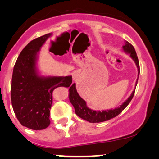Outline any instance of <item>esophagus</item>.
I'll list each match as a JSON object with an SVG mask.
<instances>
[{
    "label": "esophagus",
    "instance_id": "obj_1",
    "mask_svg": "<svg viewBox=\"0 0 159 159\" xmlns=\"http://www.w3.org/2000/svg\"><path fill=\"white\" fill-rule=\"evenodd\" d=\"M72 78H73V80H75V81H77V80H79L80 74L78 73L77 71H75V72H73Z\"/></svg>",
    "mask_w": 159,
    "mask_h": 159
}]
</instances>
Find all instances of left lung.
<instances>
[{
	"label": "left lung",
	"mask_w": 159,
	"mask_h": 159,
	"mask_svg": "<svg viewBox=\"0 0 159 159\" xmlns=\"http://www.w3.org/2000/svg\"><path fill=\"white\" fill-rule=\"evenodd\" d=\"M125 45L122 46L123 51L125 53L129 54L132 59L135 63L137 68H138V78H137L135 87L132 91V93L130 95V96L124 102V103L118 107L114 108V109L109 110H103V111H95L93 110L88 107L86 101L84 99H82L80 95L78 94L77 89H76V84L74 83L69 90V99L70 103L72 104L75 109V113L78 116L82 118L84 120L88 121L90 123H99L103 122V121H108L109 119L114 118L116 116L120 114L122 111L128 106V104L130 103L132 98L134 96V91L138 84V80L140 75V64H139V61L137 56L136 51L134 50V47L128 43L127 41H125Z\"/></svg>",
	"instance_id": "8db88e82"
}]
</instances>
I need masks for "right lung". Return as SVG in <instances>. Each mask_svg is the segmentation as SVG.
Segmentation results:
<instances>
[{
  "label": "right lung",
  "instance_id": "right-lung-1",
  "mask_svg": "<svg viewBox=\"0 0 159 159\" xmlns=\"http://www.w3.org/2000/svg\"><path fill=\"white\" fill-rule=\"evenodd\" d=\"M52 34H46L28 43L19 54L13 70V109L21 125L33 130L44 129L49 126L54 89L69 88L72 82L71 75L45 76L38 69V53Z\"/></svg>",
  "mask_w": 159,
  "mask_h": 159
}]
</instances>
